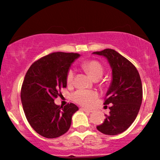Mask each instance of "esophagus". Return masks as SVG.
<instances>
[{
	"label": "esophagus",
	"instance_id": "34e87169",
	"mask_svg": "<svg viewBox=\"0 0 160 160\" xmlns=\"http://www.w3.org/2000/svg\"><path fill=\"white\" fill-rule=\"evenodd\" d=\"M82 111H85V112H92L93 110L92 109H86V108H81L80 109Z\"/></svg>",
	"mask_w": 160,
	"mask_h": 160
}]
</instances>
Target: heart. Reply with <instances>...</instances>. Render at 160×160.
I'll return each instance as SVG.
<instances>
[{
	"label": "heart",
	"instance_id": "heart-1",
	"mask_svg": "<svg viewBox=\"0 0 160 160\" xmlns=\"http://www.w3.org/2000/svg\"><path fill=\"white\" fill-rule=\"evenodd\" d=\"M82 68L91 76L94 80H98L103 76L104 68L101 62L97 60H88L82 64ZM74 80V72L73 69H69L66 75V81L68 85H72ZM98 94L92 90L79 89L73 94L74 101L83 107H90L97 99Z\"/></svg>",
	"mask_w": 160,
	"mask_h": 160
}]
</instances>
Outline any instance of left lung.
I'll use <instances>...</instances> for the list:
<instances>
[{
  "label": "left lung",
  "mask_w": 160,
  "mask_h": 160,
  "mask_svg": "<svg viewBox=\"0 0 160 160\" xmlns=\"http://www.w3.org/2000/svg\"><path fill=\"white\" fill-rule=\"evenodd\" d=\"M108 60L112 80L106 94L104 105L111 104L109 115L97 129L106 135H118L135 121L142 101V85L138 70L125 57L112 49L94 52Z\"/></svg>",
  "instance_id": "8db88e82"
}]
</instances>
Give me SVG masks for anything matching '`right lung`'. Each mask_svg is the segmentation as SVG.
I'll list each match as a JSON object with an SVG mask.
<instances>
[{"mask_svg":"<svg viewBox=\"0 0 160 160\" xmlns=\"http://www.w3.org/2000/svg\"><path fill=\"white\" fill-rule=\"evenodd\" d=\"M79 53L56 52L33 62L26 73L21 90L25 116L37 133L57 138L70 128L78 107L71 103L64 107L55 104L62 88L67 86L66 75Z\"/></svg>","mask_w":160,"mask_h":160,"instance_id":"1","label":"right lung"}]
</instances>
